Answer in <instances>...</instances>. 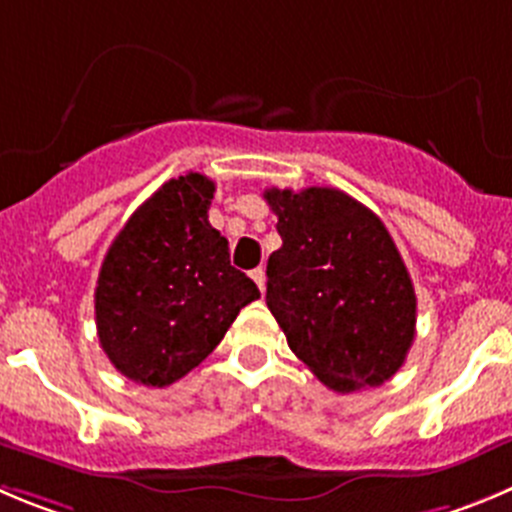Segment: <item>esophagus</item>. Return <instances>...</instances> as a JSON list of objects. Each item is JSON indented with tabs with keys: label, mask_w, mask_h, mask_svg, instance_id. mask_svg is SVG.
Listing matches in <instances>:
<instances>
[{
	"label": "esophagus",
	"mask_w": 512,
	"mask_h": 512,
	"mask_svg": "<svg viewBox=\"0 0 512 512\" xmlns=\"http://www.w3.org/2000/svg\"><path fill=\"white\" fill-rule=\"evenodd\" d=\"M250 275H252V280L257 283V288H260V293H265V270H262V267H255Z\"/></svg>",
	"instance_id": "obj_1"
}]
</instances>
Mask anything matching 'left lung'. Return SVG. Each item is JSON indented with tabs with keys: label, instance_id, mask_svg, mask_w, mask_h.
<instances>
[{
	"label": "left lung",
	"instance_id": "obj_1",
	"mask_svg": "<svg viewBox=\"0 0 512 512\" xmlns=\"http://www.w3.org/2000/svg\"><path fill=\"white\" fill-rule=\"evenodd\" d=\"M265 199L283 237L265 300L288 346L341 394L389 381L412 348L417 295L384 222L331 186Z\"/></svg>",
	"mask_w": 512,
	"mask_h": 512
}]
</instances>
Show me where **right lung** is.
<instances>
[{"mask_svg": "<svg viewBox=\"0 0 512 512\" xmlns=\"http://www.w3.org/2000/svg\"><path fill=\"white\" fill-rule=\"evenodd\" d=\"M214 181L189 171L146 199L105 255L95 326L111 364L143 386H169L199 366L247 303L260 298L229 265L209 224Z\"/></svg>", "mask_w": 512, "mask_h": 512, "instance_id": "obj_1", "label": "right lung"}]
</instances>
